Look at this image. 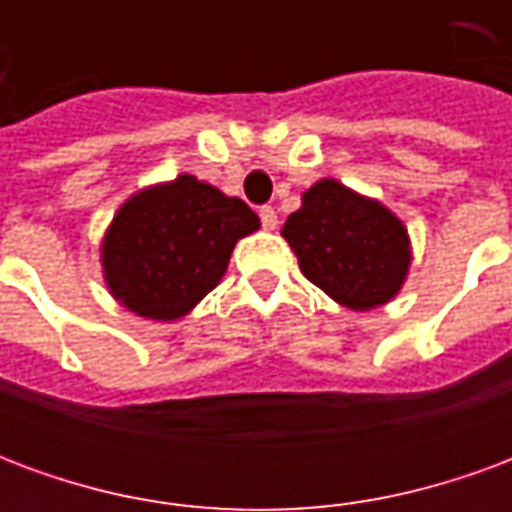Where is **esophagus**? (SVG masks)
<instances>
[{"instance_id":"34e87169","label":"esophagus","mask_w":512,"mask_h":512,"mask_svg":"<svg viewBox=\"0 0 512 512\" xmlns=\"http://www.w3.org/2000/svg\"><path fill=\"white\" fill-rule=\"evenodd\" d=\"M260 222H263V230H277V211L274 208H260Z\"/></svg>"}]
</instances>
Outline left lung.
Segmentation results:
<instances>
[{
  "mask_svg": "<svg viewBox=\"0 0 512 512\" xmlns=\"http://www.w3.org/2000/svg\"><path fill=\"white\" fill-rule=\"evenodd\" d=\"M282 238L299 257L312 285L340 307L370 312L403 290L411 268V238L384 202L321 178L301 194Z\"/></svg>",
  "mask_w": 512,
  "mask_h": 512,
  "instance_id": "left-lung-1",
  "label": "left lung"
}]
</instances>
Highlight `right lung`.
<instances>
[{"instance_id":"right-lung-1","label":"right lung","mask_w":512,"mask_h":512,"mask_svg":"<svg viewBox=\"0 0 512 512\" xmlns=\"http://www.w3.org/2000/svg\"><path fill=\"white\" fill-rule=\"evenodd\" d=\"M255 230L260 219L244 200L189 172L145 186L106 227V288L145 321H180L222 282L235 244Z\"/></svg>"}]
</instances>
